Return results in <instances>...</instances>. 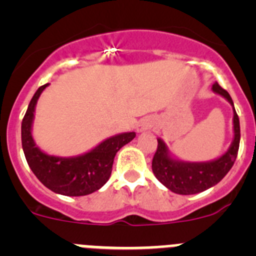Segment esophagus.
Listing matches in <instances>:
<instances>
[{
  "instance_id": "esophagus-1",
  "label": "esophagus",
  "mask_w": 256,
  "mask_h": 256,
  "mask_svg": "<svg viewBox=\"0 0 256 256\" xmlns=\"http://www.w3.org/2000/svg\"><path fill=\"white\" fill-rule=\"evenodd\" d=\"M151 126H152V122H151L148 118H144V119H141V120L138 122V124L136 126V130H137V133H142L146 130H148Z\"/></svg>"
}]
</instances>
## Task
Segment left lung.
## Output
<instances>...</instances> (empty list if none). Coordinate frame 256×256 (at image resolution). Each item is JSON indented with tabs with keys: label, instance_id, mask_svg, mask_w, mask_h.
<instances>
[{
	"label": "left lung",
	"instance_id": "1",
	"mask_svg": "<svg viewBox=\"0 0 256 256\" xmlns=\"http://www.w3.org/2000/svg\"><path fill=\"white\" fill-rule=\"evenodd\" d=\"M212 92L220 94L234 108V138L223 155L209 162H184L172 155L168 144L158 138V150L152 159L155 177L168 190L178 195H195L216 186L234 166L240 146V120L230 94L214 83Z\"/></svg>",
	"mask_w": 256,
	"mask_h": 256
}]
</instances>
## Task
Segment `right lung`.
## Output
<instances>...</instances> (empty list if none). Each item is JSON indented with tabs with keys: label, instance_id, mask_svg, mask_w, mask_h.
<instances>
[{
	"label": "right lung",
	"instance_id": "1",
	"mask_svg": "<svg viewBox=\"0 0 256 256\" xmlns=\"http://www.w3.org/2000/svg\"><path fill=\"white\" fill-rule=\"evenodd\" d=\"M48 83L32 97L22 122V151L29 168L40 182L52 192L64 196H84L100 190L112 176L116 152L136 137L134 132H124L104 140L94 148L76 156L50 155L40 150L33 138L36 106Z\"/></svg>",
	"mask_w": 256,
	"mask_h": 256
}]
</instances>
